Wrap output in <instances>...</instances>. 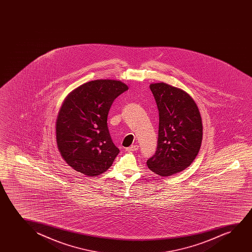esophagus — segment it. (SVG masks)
I'll list each match as a JSON object with an SVG mask.
<instances>
[{
    "label": "esophagus",
    "mask_w": 252,
    "mask_h": 252,
    "mask_svg": "<svg viewBox=\"0 0 252 252\" xmlns=\"http://www.w3.org/2000/svg\"><path fill=\"white\" fill-rule=\"evenodd\" d=\"M138 145H131L130 147H128V148L126 149V152H134V151H138Z\"/></svg>",
    "instance_id": "34e87169"
}]
</instances>
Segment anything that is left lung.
<instances>
[{"mask_svg": "<svg viewBox=\"0 0 252 252\" xmlns=\"http://www.w3.org/2000/svg\"><path fill=\"white\" fill-rule=\"evenodd\" d=\"M150 89L158 108L159 128L157 151L147 166L159 176H172L188 168L200 151V111L193 98L178 88L158 83Z\"/></svg>", "mask_w": 252, "mask_h": 252, "instance_id": "8db88e82", "label": "left lung"}]
</instances>
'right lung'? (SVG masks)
<instances>
[{
	"mask_svg": "<svg viewBox=\"0 0 252 252\" xmlns=\"http://www.w3.org/2000/svg\"><path fill=\"white\" fill-rule=\"evenodd\" d=\"M128 90L116 80L91 81L68 94L56 122V138L63 158L88 176L107 171L120 150L112 141L107 115L114 100Z\"/></svg>",
	"mask_w": 252,
	"mask_h": 252,
	"instance_id": "obj_1",
	"label": "right lung"
}]
</instances>
